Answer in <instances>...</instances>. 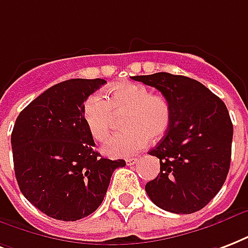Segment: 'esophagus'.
I'll return each instance as SVG.
<instances>
[{
  "instance_id": "obj_1",
  "label": "esophagus",
  "mask_w": 248,
  "mask_h": 248,
  "mask_svg": "<svg viewBox=\"0 0 248 248\" xmlns=\"http://www.w3.org/2000/svg\"><path fill=\"white\" fill-rule=\"evenodd\" d=\"M138 160H139L138 157H128V158H126V162H127V165H134V164H135Z\"/></svg>"
}]
</instances>
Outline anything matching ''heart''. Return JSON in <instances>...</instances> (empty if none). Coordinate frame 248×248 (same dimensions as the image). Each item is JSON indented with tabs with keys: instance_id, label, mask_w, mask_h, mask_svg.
Segmentation results:
<instances>
[{
	"instance_id": "1",
	"label": "heart",
	"mask_w": 248,
	"mask_h": 248,
	"mask_svg": "<svg viewBox=\"0 0 248 248\" xmlns=\"http://www.w3.org/2000/svg\"><path fill=\"white\" fill-rule=\"evenodd\" d=\"M121 127L104 145V154L124 157L140 151L147 140H160L169 130L171 107L165 96L151 93L138 83H118L108 88V100L91 94L83 104V120L91 137L104 141L109 137L114 116H122Z\"/></svg>"
}]
</instances>
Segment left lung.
Segmentation results:
<instances>
[{
    "label": "left lung",
    "mask_w": 248,
    "mask_h": 248,
    "mask_svg": "<svg viewBox=\"0 0 248 248\" xmlns=\"http://www.w3.org/2000/svg\"><path fill=\"white\" fill-rule=\"evenodd\" d=\"M158 90L171 107V122L149 155L160 173L145 185L164 211L188 215L217 195L229 173L233 124L224 101L195 79L169 73L132 77Z\"/></svg>",
    "instance_id": "8db88e82"
}]
</instances>
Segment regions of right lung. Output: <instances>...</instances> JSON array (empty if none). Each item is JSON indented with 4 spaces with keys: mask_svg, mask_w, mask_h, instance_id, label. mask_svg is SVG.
Here are the masks:
<instances>
[{
    "mask_svg": "<svg viewBox=\"0 0 248 248\" xmlns=\"http://www.w3.org/2000/svg\"><path fill=\"white\" fill-rule=\"evenodd\" d=\"M104 79H69L19 113L11 132L14 171L24 198L46 216L77 221L103 203L113 171L124 160L93 149L83 104Z\"/></svg>",
    "mask_w": 248,
    "mask_h": 248,
    "instance_id": "right-lung-1",
    "label": "right lung"
}]
</instances>
